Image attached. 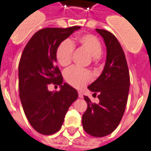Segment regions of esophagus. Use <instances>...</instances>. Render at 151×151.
I'll return each mask as SVG.
<instances>
[{
  "mask_svg": "<svg viewBox=\"0 0 151 151\" xmlns=\"http://www.w3.org/2000/svg\"><path fill=\"white\" fill-rule=\"evenodd\" d=\"M78 97H79V98H81V99L83 98V94H82L81 91L78 92Z\"/></svg>",
  "mask_w": 151,
  "mask_h": 151,
  "instance_id": "obj_1",
  "label": "esophagus"
}]
</instances>
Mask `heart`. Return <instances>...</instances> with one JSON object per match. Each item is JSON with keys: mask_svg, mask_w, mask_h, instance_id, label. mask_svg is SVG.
Here are the masks:
<instances>
[{"mask_svg": "<svg viewBox=\"0 0 151 151\" xmlns=\"http://www.w3.org/2000/svg\"><path fill=\"white\" fill-rule=\"evenodd\" d=\"M78 42L81 47L85 49L89 55L94 58L101 56L103 52L101 43L92 35H84L78 38ZM74 47L69 40H65L60 44L56 49V57L57 62L61 66H67L72 61ZM66 82L73 87L82 88L92 79V75L88 70L79 69L78 67H71L65 72Z\"/></svg>", "mask_w": 151, "mask_h": 151, "instance_id": "heart-1", "label": "heart"}]
</instances>
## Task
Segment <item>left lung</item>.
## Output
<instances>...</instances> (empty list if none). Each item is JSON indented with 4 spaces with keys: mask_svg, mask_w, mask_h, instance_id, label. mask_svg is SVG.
Masks as SVG:
<instances>
[{
    "mask_svg": "<svg viewBox=\"0 0 151 151\" xmlns=\"http://www.w3.org/2000/svg\"><path fill=\"white\" fill-rule=\"evenodd\" d=\"M107 47V59L102 74L88 86L94 95L98 94L99 103L93 104L87 96V109L82 123L86 133L101 137L116 129L125 110L129 91L130 78L126 58L116 36L111 32L96 29Z\"/></svg>",
    "mask_w": 151,
    "mask_h": 151,
    "instance_id": "1",
    "label": "left lung"
}]
</instances>
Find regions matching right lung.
<instances>
[{"label":"right lung","instance_id":"obj_1","mask_svg":"<svg viewBox=\"0 0 151 151\" xmlns=\"http://www.w3.org/2000/svg\"><path fill=\"white\" fill-rule=\"evenodd\" d=\"M80 27L41 29L28 41L18 65V88L22 108L29 123L38 133L51 135L61 128L78 92L67 83L56 65V49ZM51 83L61 86L49 92Z\"/></svg>","mask_w":151,"mask_h":151}]
</instances>
